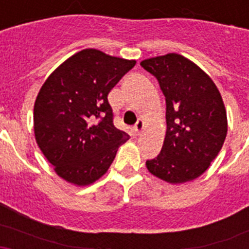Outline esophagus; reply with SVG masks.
I'll use <instances>...</instances> for the list:
<instances>
[{"label":"esophagus","mask_w":249,"mask_h":249,"mask_svg":"<svg viewBox=\"0 0 249 249\" xmlns=\"http://www.w3.org/2000/svg\"><path fill=\"white\" fill-rule=\"evenodd\" d=\"M144 127V122L142 120H138L137 123H136V126H135V132H136V135H140L141 132H142V129H143Z\"/></svg>","instance_id":"esophagus-1"}]
</instances>
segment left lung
<instances>
[{"instance_id":"8db88e82","label":"left lung","mask_w":249,"mask_h":249,"mask_svg":"<svg viewBox=\"0 0 249 249\" xmlns=\"http://www.w3.org/2000/svg\"><path fill=\"white\" fill-rule=\"evenodd\" d=\"M166 97L167 131L160 153L147 169L168 183L198 178L217 157L227 136V113L208 74L178 53L143 59Z\"/></svg>"}]
</instances>
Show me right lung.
I'll list each match as a JSON object with an SVG mask.
<instances>
[{
  "mask_svg": "<svg viewBox=\"0 0 249 249\" xmlns=\"http://www.w3.org/2000/svg\"><path fill=\"white\" fill-rule=\"evenodd\" d=\"M124 59L87 48L48 76L34 108L39 149L68 183L82 187L100 179L113 162L126 132L116 128L108 93L131 68Z\"/></svg>",
  "mask_w": 249,
  "mask_h": 249,
  "instance_id": "right-lung-1",
  "label": "right lung"
}]
</instances>
